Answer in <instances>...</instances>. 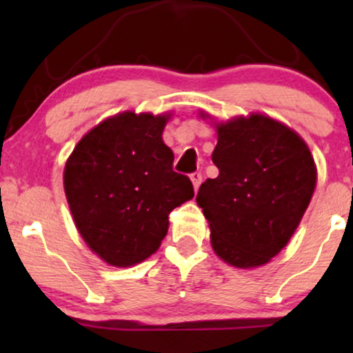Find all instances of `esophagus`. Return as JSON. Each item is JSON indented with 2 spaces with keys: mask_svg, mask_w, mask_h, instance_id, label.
Segmentation results:
<instances>
[{
  "mask_svg": "<svg viewBox=\"0 0 353 353\" xmlns=\"http://www.w3.org/2000/svg\"><path fill=\"white\" fill-rule=\"evenodd\" d=\"M190 181H192V184H194V190H197V189H199L201 182H202V174L201 172H192V174H190Z\"/></svg>",
  "mask_w": 353,
  "mask_h": 353,
  "instance_id": "obj_1",
  "label": "esophagus"
}]
</instances>
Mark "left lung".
<instances>
[{
  "instance_id": "8db88e82",
  "label": "left lung",
  "mask_w": 353,
  "mask_h": 353,
  "mask_svg": "<svg viewBox=\"0 0 353 353\" xmlns=\"http://www.w3.org/2000/svg\"><path fill=\"white\" fill-rule=\"evenodd\" d=\"M216 179L202 182L197 204L222 261L252 269L275 257L301 224L317 182L310 149L297 132L264 114L216 125Z\"/></svg>"
}]
</instances>
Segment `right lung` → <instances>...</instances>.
I'll return each mask as SVG.
<instances>
[{
    "mask_svg": "<svg viewBox=\"0 0 353 353\" xmlns=\"http://www.w3.org/2000/svg\"><path fill=\"white\" fill-rule=\"evenodd\" d=\"M169 116L121 112L92 128L64 168V192L89 249L116 267L136 265L159 249L169 214L194 197L172 171L163 141Z\"/></svg>",
    "mask_w": 353,
    "mask_h": 353,
    "instance_id": "1",
    "label": "right lung"
}]
</instances>
